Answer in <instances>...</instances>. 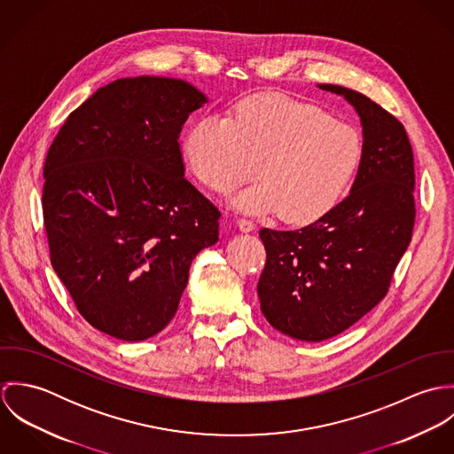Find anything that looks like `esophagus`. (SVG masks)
<instances>
[{
	"mask_svg": "<svg viewBox=\"0 0 454 454\" xmlns=\"http://www.w3.org/2000/svg\"><path fill=\"white\" fill-rule=\"evenodd\" d=\"M238 227H239V231H243V232H252V231L255 229V223H254L250 218H239V220H238Z\"/></svg>",
	"mask_w": 454,
	"mask_h": 454,
	"instance_id": "obj_1",
	"label": "esophagus"
}]
</instances>
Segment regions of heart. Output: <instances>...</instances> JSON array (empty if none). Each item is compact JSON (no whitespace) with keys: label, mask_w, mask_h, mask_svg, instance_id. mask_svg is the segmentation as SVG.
Wrapping results in <instances>:
<instances>
[{"label":"heart","mask_w":454,"mask_h":454,"mask_svg":"<svg viewBox=\"0 0 454 454\" xmlns=\"http://www.w3.org/2000/svg\"><path fill=\"white\" fill-rule=\"evenodd\" d=\"M364 152L353 126L274 92L243 99L231 119L195 124L185 143L187 159L206 187L229 194L257 173L262 182L236 204L247 211L278 209L292 223L322 218L348 194Z\"/></svg>","instance_id":"obj_1"}]
</instances>
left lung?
<instances>
[{"label":"left lung","instance_id":"1","mask_svg":"<svg viewBox=\"0 0 454 454\" xmlns=\"http://www.w3.org/2000/svg\"><path fill=\"white\" fill-rule=\"evenodd\" d=\"M360 115L364 162L351 192L299 231L262 229L260 309L276 330L320 342L356 324L388 294L414 229V157L405 128L367 96L320 83Z\"/></svg>","mask_w":454,"mask_h":454}]
</instances>
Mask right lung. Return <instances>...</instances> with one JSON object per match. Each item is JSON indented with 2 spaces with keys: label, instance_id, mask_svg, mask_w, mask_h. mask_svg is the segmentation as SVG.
I'll list each match as a JSON object with an SVG mask.
<instances>
[{
  "label": "right lung",
  "instance_id": "right-lung-1",
  "mask_svg": "<svg viewBox=\"0 0 454 454\" xmlns=\"http://www.w3.org/2000/svg\"><path fill=\"white\" fill-rule=\"evenodd\" d=\"M206 103L191 83L121 78L69 114L43 166L51 262L94 328L145 340L178 309L218 207L184 176L180 132Z\"/></svg>",
  "mask_w": 454,
  "mask_h": 454
}]
</instances>
